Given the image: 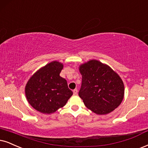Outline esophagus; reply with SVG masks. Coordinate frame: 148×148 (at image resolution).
Here are the masks:
<instances>
[{
  "instance_id": "1",
  "label": "esophagus",
  "mask_w": 148,
  "mask_h": 148,
  "mask_svg": "<svg viewBox=\"0 0 148 148\" xmlns=\"http://www.w3.org/2000/svg\"><path fill=\"white\" fill-rule=\"evenodd\" d=\"M73 93H74V95H76V94H77V93H78V90L76 89H74V90H73Z\"/></svg>"
}]
</instances>
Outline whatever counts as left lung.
Returning a JSON list of instances; mask_svg holds the SVG:
<instances>
[{
  "label": "left lung",
  "mask_w": 148,
  "mask_h": 148,
  "mask_svg": "<svg viewBox=\"0 0 148 148\" xmlns=\"http://www.w3.org/2000/svg\"><path fill=\"white\" fill-rule=\"evenodd\" d=\"M82 84L78 96L87 108L98 115H105L117 108L124 96V85L109 66L90 60L79 66Z\"/></svg>",
  "instance_id": "obj_1"
}]
</instances>
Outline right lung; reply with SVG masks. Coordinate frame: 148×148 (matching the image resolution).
Listing matches in <instances>:
<instances>
[{
    "mask_svg": "<svg viewBox=\"0 0 148 148\" xmlns=\"http://www.w3.org/2000/svg\"><path fill=\"white\" fill-rule=\"evenodd\" d=\"M62 63L54 61L37 70L25 87L29 103L40 113H55L65 105L73 92L65 78L61 77Z\"/></svg>",
    "mask_w": 148,
    "mask_h": 148,
    "instance_id": "right-lung-1",
    "label": "right lung"
}]
</instances>
